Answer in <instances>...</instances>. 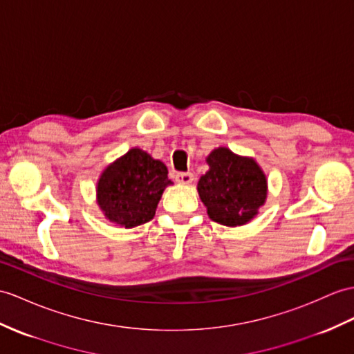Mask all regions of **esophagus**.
Here are the masks:
<instances>
[{
  "mask_svg": "<svg viewBox=\"0 0 354 354\" xmlns=\"http://www.w3.org/2000/svg\"><path fill=\"white\" fill-rule=\"evenodd\" d=\"M176 182L180 185H191L194 182V174L192 172H177Z\"/></svg>",
  "mask_w": 354,
  "mask_h": 354,
  "instance_id": "1",
  "label": "esophagus"
}]
</instances>
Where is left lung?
<instances>
[{
    "label": "left lung",
    "instance_id": "left-lung-1",
    "mask_svg": "<svg viewBox=\"0 0 354 354\" xmlns=\"http://www.w3.org/2000/svg\"><path fill=\"white\" fill-rule=\"evenodd\" d=\"M209 171L198 182L207 214L225 227L245 225L258 214L267 198V178L252 158L239 156L227 147L214 149Z\"/></svg>",
    "mask_w": 354,
    "mask_h": 354
}]
</instances>
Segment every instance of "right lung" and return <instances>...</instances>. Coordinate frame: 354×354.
Wrapping results in <instances>:
<instances>
[{
    "instance_id": "add662e5",
    "label": "right lung",
    "mask_w": 354,
    "mask_h": 354,
    "mask_svg": "<svg viewBox=\"0 0 354 354\" xmlns=\"http://www.w3.org/2000/svg\"><path fill=\"white\" fill-rule=\"evenodd\" d=\"M168 185L165 163L147 151L131 149L108 165L97 182V204L105 218L124 228L153 219Z\"/></svg>"
}]
</instances>
